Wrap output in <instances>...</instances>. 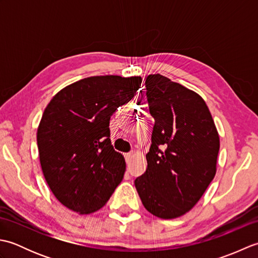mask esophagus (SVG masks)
Here are the masks:
<instances>
[{
    "label": "esophagus",
    "instance_id": "34e87169",
    "mask_svg": "<svg viewBox=\"0 0 258 258\" xmlns=\"http://www.w3.org/2000/svg\"><path fill=\"white\" fill-rule=\"evenodd\" d=\"M124 156H125V160H126V163H130V161H131V158H132V156H133V152H130V153H125V154H124Z\"/></svg>",
    "mask_w": 258,
    "mask_h": 258
}]
</instances>
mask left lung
<instances>
[{"instance_id":"left-lung-1","label":"left lung","mask_w":258,"mask_h":258,"mask_svg":"<svg viewBox=\"0 0 258 258\" xmlns=\"http://www.w3.org/2000/svg\"><path fill=\"white\" fill-rule=\"evenodd\" d=\"M155 119L147 168L135 179L144 207L172 220L193 208L216 174L220 135L205 101L161 74L146 78Z\"/></svg>"}]
</instances>
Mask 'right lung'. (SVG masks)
<instances>
[{"instance_id": "obj_1", "label": "right lung", "mask_w": 258, "mask_h": 258, "mask_svg": "<svg viewBox=\"0 0 258 258\" xmlns=\"http://www.w3.org/2000/svg\"><path fill=\"white\" fill-rule=\"evenodd\" d=\"M141 83V76H91L47 104L37 127L38 155L48 187L69 210L98 211L122 182L126 164L109 140V119Z\"/></svg>"}]
</instances>
